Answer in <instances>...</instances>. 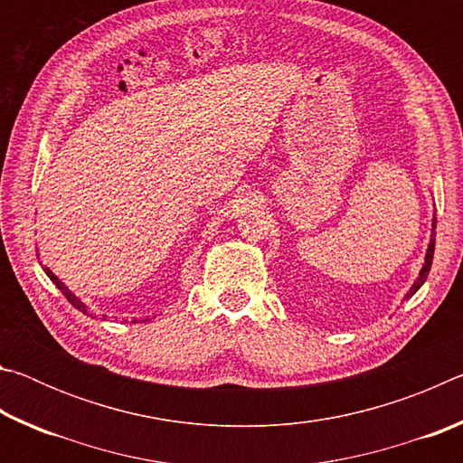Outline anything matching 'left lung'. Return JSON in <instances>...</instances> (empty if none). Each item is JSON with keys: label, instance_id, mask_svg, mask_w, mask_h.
I'll list each match as a JSON object with an SVG mask.
<instances>
[{"label": "left lung", "instance_id": "8db88e82", "mask_svg": "<svg viewBox=\"0 0 463 463\" xmlns=\"http://www.w3.org/2000/svg\"><path fill=\"white\" fill-rule=\"evenodd\" d=\"M435 224L437 222H433V229H435ZM433 237H435V232H433ZM433 250H435V239H430V245H429V250H427V260H425V265H422V269H420V276H419V279L414 281V286L411 288V292L406 294V298H411L414 292H417V289L425 284V279H427V276H429V271H430V263H433Z\"/></svg>", "mask_w": 463, "mask_h": 463}]
</instances>
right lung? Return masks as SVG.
<instances>
[{
  "label": "right lung",
  "mask_w": 463,
  "mask_h": 463,
  "mask_svg": "<svg viewBox=\"0 0 463 463\" xmlns=\"http://www.w3.org/2000/svg\"><path fill=\"white\" fill-rule=\"evenodd\" d=\"M46 271V276H49L51 279H52V284L54 286H57L59 289H61V292H62V296H65L67 298V300L69 302H71L73 304V307L77 308V310H80V312H88V310H85V304H81L80 302V298H75V294H71V292H69V289L65 288V284H62V281L57 278V276H54V273L52 271H49V269H44ZM135 323H137V320H135Z\"/></svg>",
  "instance_id": "right-lung-1"
}]
</instances>
